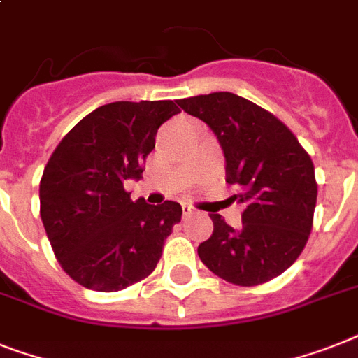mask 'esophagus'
Returning a JSON list of instances; mask_svg holds the SVG:
<instances>
[{
    "instance_id": "1",
    "label": "esophagus",
    "mask_w": 358,
    "mask_h": 358,
    "mask_svg": "<svg viewBox=\"0 0 358 358\" xmlns=\"http://www.w3.org/2000/svg\"><path fill=\"white\" fill-rule=\"evenodd\" d=\"M182 213H184V217H191V215L194 213L193 206H189V204L182 206Z\"/></svg>"
}]
</instances>
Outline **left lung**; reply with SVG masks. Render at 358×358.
I'll return each mask as SVG.
<instances>
[{"mask_svg": "<svg viewBox=\"0 0 358 358\" xmlns=\"http://www.w3.org/2000/svg\"><path fill=\"white\" fill-rule=\"evenodd\" d=\"M217 136L226 182L241 189L243 226L213 213V234L199 257L229 283L252 287L283 274L298 259L313 228L315 165L280 119L241 95L215 92L178 101Z\"/></svg>", "mask_w": 358, "mask_h": 358, "instance_id": "obj_1", "label": "left lung"}]
</instances>
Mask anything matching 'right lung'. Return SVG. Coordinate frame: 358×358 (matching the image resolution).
Returning a JSON list of instances; mask_svg holds the SVG:
<instances>
[{
	"label": "right lung",
	"instance_id": "add662e5",
	"mask_svg": "<svg viewBox=\"0 0 358 358\" xmlns=\"http://www.w3.org/2000/svg\"><path fill=\"white\" fill-rule=\"evenodd\" d=\"M180 110L173 101H117L80 119L49 158L40 217L58 263L86 289L115 292L156 268L164 241L182 219L173 200H130L156 132Z\"/></svg>",
	"mask_w": 358,
	"mask_h": 358
}]
</instances>
